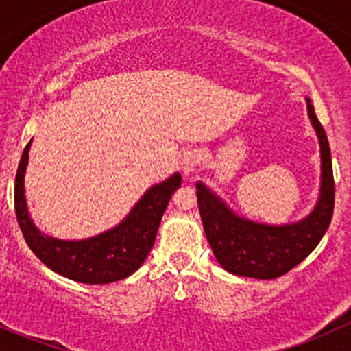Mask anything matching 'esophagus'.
I'll list each match as a JSON object with an SVG mask.
<instances>
[{
  "instance_id": "34e87169",
  "label": "esophagus",
  "mask_w": 351,
  "mask_h": 351,
  "mask_svg": "<svg viewBox=\"0 0 351 351\" xmlns=\"http://www.w3.org/2000/svg\"><path fill=\"white\" fill-rule=\"evenodd\" d=\"M202 159H204V153H202L200 149H190V151H186V153L183 154V159H182V169H183V173H185V175L189 176L190 173L195 171L198 166H200Z\"/></svg>"
}]
</instances>
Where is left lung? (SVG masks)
Listing matches in <instances>:
<instances>
[{
    "label": "left lung",
    "mask_w": 351,
    "mask_h": 351,
    "mask_svg": "<svg viewBox=\"0 0 351 351\" xmlns=\"http://www.w3.org/2000/svg\"><path fill=\"white\" fill-rule=\"evenodd\" d=\"M307 113L321 146V195L306 219L285 226L258 224L236 215L204 183H197L205 236L224 270L260 280L282 277L306 260L328 231L335 208L331 151L311 100H307Z\"/></svg>",
    "instance_id": "8db88e82"
}]
</instances>
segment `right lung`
Listing matches in <instances>:
<instances>
[{
  "instance_id": "1",
  "label": "right lung",
  "mask_w": 351,
  "mask_h": 351,
  "mask_svg": "<svg viewBox=\"0 0 351 351\" xmlns=\"http://www.w3.org/2000/svg\"><path fill=\"white\" fill-rule=\"evenodd\" d=\"M30 144L32 141L23 149L16 169L15 214L25 241L35 256L56 274L81 284H110L132 275L154 246L159 222L173 192L182 185V175L175 173L151 186L129 215L110 231L81 241H62L42 234L28 215L23 176Z\"/></svg>"
}]
</instances>
